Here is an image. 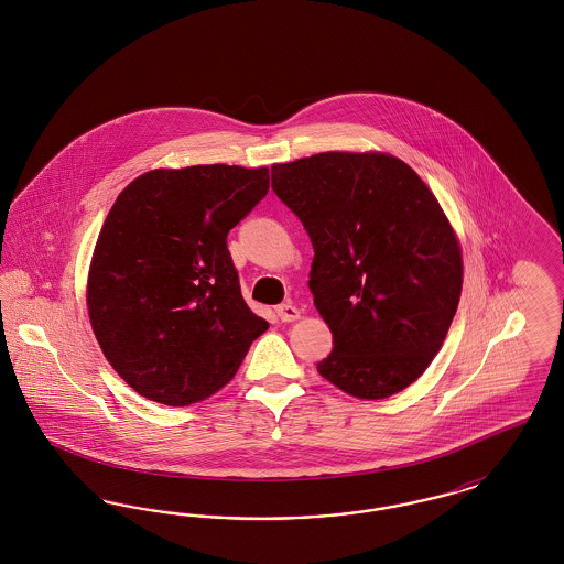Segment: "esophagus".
Returning <instances> with one entry per match:
<instances>
[{"instance_id": "esophagus-1", "label": "esophagus", "mask_w": 564, "mask_h": 564, "mask_svg": "<svg viewBox=\"0 0 564 564\" xmlns=\"http://www.w3.org/2000/svg\"><path fill=\"white\" fill-rule=\"evenodd\" d=\"M276 315H279V319L283 323L295 322L297 317H300V311L295 308L292 302H285V304H279L276 306Z\"/></svg>"}]
</instances>
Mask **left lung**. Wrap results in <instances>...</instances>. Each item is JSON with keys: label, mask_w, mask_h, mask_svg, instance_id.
Masks as SVG:
<instances>
[{"label": "left lung", "mask_w": 564, "mask_h": 564, "mask_svg": "<svg viewBox=\"0 0 564 564\" xmlns=\"http://www.w3.org/2000/svg\"><path fill=\"white\" fill-rule=\"evenodd\" d=\"M270 171L315 251L308 288L334 345L319 375L361 400L402 391L427 370L460 297V249L440 203L387 154L323 152Z\"/></svg>", "instance_id": "8db88e82"}]
</instances>
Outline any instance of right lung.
<instances>
[{"label": "right lung", "instance_id": "right-lung-1", "mask_svg": "<svg viewBox=\"0 0 564 564\" xmlns=\"http://www.w3.org/2000/svg\"><path fill=\"white\" fill-rule=\"evenodd\" d=\"M269 169H156L120 192L88 272V315L111 368L152 402L188 405L237 375L269 329L245 302L228 232Z\"/></svg>", "mask_w": 564, "mask_h": 564}]
</instances>
